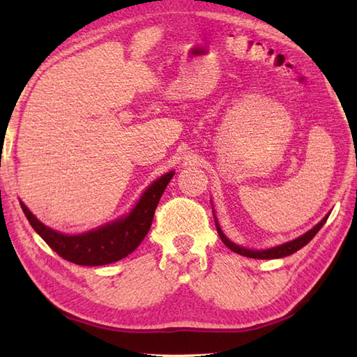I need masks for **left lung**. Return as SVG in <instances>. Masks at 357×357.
Here are the masks:
<instances>
[{"instance_id":"1","label":"left lung","mask_w":357,"mask_h":357,"mask_svg":"<svg viewBox=\"0 0 357 357\" xmlns=\"http://www.w3.org/2000/svg\"><path fill=\"white\" fill-rule=\"evenodd\" d=\"M327 219H328V216H325L319 224H317L316 227H313V229L310 230V231H307L305 234H302V236L298 238V239L290 241V242H287V244H282V245L275 247V248L259 250V252H256V250H248V248H244V247H239L236 244H233L231 241H229V239L224 236V233L221 231V229H219L218 222H216V230H218V234H219V238H221V241L234 253L242 255V256H247V257H255V259H278V257H284V256H288V255H293L294 252H298L299 248L305 247L308 242L316 236V233L322 229L324 224L327 222Z\"/></svg>"}]
</instances>
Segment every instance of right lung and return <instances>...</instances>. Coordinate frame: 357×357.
Listing matches in <instances>:
<instances>
[{
    "instance_id": "add662e5",
    "label": "right lung",
    "mask_w": 357,
    "mask_h": 357,
    "mask_svg": "<svg viewBox=\"0 0 357 357\" xmlns=\"http://www.w3.org/2000/svg\"><path fill=\"white\" fill-rule=\"evenodd\" d=\"M173 174L174 172H170L155 181L144 192L142 198L128 216L104 225L98 230L77 234V236H67V234H61L45 227L30 213V210L22 202L21 208L33 230L63 259L78 265H90V267L112 264L130 255L147 236L158 202Z\"/></svg>"
}]
</instances>
